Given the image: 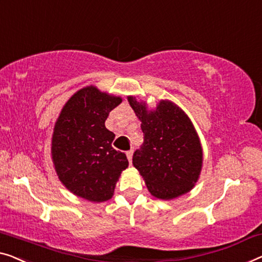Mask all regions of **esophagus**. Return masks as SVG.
Instances as JSON below:
<instances>
[{"mask_svg": "<svg viewBox=\"0 0 262 262\" xmlns=\"http://www.w3.org/2000/svg\"><path fill=\"white\" fill-rule=\"evenodd\" d=\"M126 155H127L128 160H129V162L132 163V159H133V150H132V149H130V150H128L127 153H126Z\"/></svg>", "mask_w": 262, "mask_h": 262, "instance_id": "obj_1", "label": "esophagus"}]
</instances>
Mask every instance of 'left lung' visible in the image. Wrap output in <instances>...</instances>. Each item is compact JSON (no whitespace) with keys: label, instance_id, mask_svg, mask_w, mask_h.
Instances as JSON below:
<instances>
[{"label":"left lung","instance_id":"left-lung-1","mask_svg":"<svg viewBox=\"0 0 262 262\" xmlns=\"http://www.w3.org/2000/svg\"><path fill=\"white\" fill-rule=\"evenodd\" d=\"M128 102L141 121L144 141L133 155L149 193L173 200L193 189L200 178L204 150L192 120L173 101L160 100L149 109L146 101L129 95Z\"/></svg>","mask_w":262,"mask_h":262}]
</instances>
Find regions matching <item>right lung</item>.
Instances as JSON below:
<instances>
[{
	"label": "right lung",
	"instance_id": "add662e5",
	"mask_svg": "<svg viewBox=\"0 0 262 262\" xmlns=\"http://www.w3.org/2000/svg\"><path fill=\"white\" fill-rule=\"evenodd\" d=\"M121 102L120 96L87 85L70 96L54 126L52 160L58 180L87 201L112 199L121 173L129 165L126 154L112 147L115 134L104 126Z\"/></svg>",
	"mask_w": 262,
	"mask_h": 262
}]
</instances>
